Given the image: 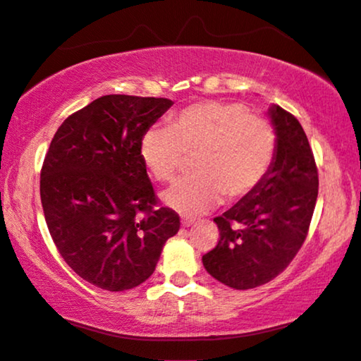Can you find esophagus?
<instances>
[{
	"mask_svg": "<svg viewBox=\"0 0 361 361\" xmlns=\"http://www.w3.org/2000/svg\"><path fill=\"white\" fill-rule=\"evenodd\" d=\"M193 221H195V219H193V218H182V226H184V228H189V226H192V224H193Z\"/></svg>",
	"mask_w": 361,
	"mask_h": 361,
	"instance_id": "34e87169",
	"label": "esophagus"
}]
</instances>
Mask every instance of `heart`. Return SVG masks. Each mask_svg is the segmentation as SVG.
<instances>
[{"label":"heart","mask_w":361,"mask_h":361,"mask_svg":"<svg viewBox=\"0 0 361 361\" xmlns=\"http://www.w3.org/2000/svg\"><path fill=\"white\" fill-rule=\"evenodd\" d=\"M279 140L269 118L238 102L202 101L171 117L169 127H151L140 142L146 169L159 182L174 180L187 156L195 176L164 193V202L185 215L210 210L221 200L249 197L269 176Z\"/></svg>","instance_id":"heart-1"}]
</instances>
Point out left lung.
Returning a JSON list of instances; mask_svg holds the SVG:
<instances>
[{
	"mask_svg": "<svg viewBox=\"0 0 361 361\" xmlns=\"http://www.w3.org/2000/svg\"><path fill=\"white\" fill-rule=\"evenodd\" d=\"M279 148L269 176L249 197L215 218L216 247L202 257L213 279L236 290L280 275L310 231L319 176L301 123L280 106L270 109Z\"/></svg>",
	"mask_w": 361,
	"mask_h": 361,
	"instance_id": "left-lung-1",
	"label": "left lung"
}]
</instances>
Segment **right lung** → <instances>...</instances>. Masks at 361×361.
<instances>
[{
  "label": "right lung",
  "mask_w": 361,
  "mask_h": 361,
  "mask_svg": "<svg viewBox=\"0 0 361 361\" xmlns=\"http://www.w3.org/2000/svg\"><path fill=\"white\" fill-rule=\"evenodd\" d=\"M171 99L109 94L71 114L47 151L40 200L50 236L81 279L109 291L148 280L179 215L161 207L140 142Z\"/></svg>",
  "instance_id": "obj_1"
}]
</instances>
